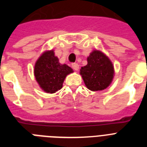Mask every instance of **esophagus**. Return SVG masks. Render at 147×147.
<instances>
[{
    "instance_id": "esophagus-1",
    "label": "esophagus",
    "mask_w": 147,
    "mask_h": 147,
    "mask_svg": "<svg viewBox=\"0 0 147 147\" xmlns=\"http://www.w3.org/2000/svg\"><path fill=\"white\" fill-rule=\"evenodd\" d=\"M71 67H72V69L75 70V71H78V69H79V65L78 63H72L71 64Z\"/></svg>"
}]
</instances>
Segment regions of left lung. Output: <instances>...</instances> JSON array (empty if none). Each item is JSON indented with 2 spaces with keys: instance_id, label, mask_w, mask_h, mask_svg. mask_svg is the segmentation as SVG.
<instances>
[{
  "instance_id": "obj_1",
  "label": "left lung",
  "mask_w": 147,
  "mask_h": 147,
  "mask_svg": "<svg viewBox=\"0 0 147 147\" xmlns=\"http://www.w3.org/2000/svg\"><path fill=\"white\" fill-rule=\"evenodd\" d=\"M88 64L80 69V75L86 87L97 92L107 88L112 82L114 65L107 55L99 50H93L87 58Z\"/></svg>"
}]
</instances>
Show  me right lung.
<instances>
[{"label": "right lung", "mask_w": 147, "mask_h": 147, "mask_svg": "<svg viewBox=\"0 0 147 147\" xmlns=\"http://www.w3.org/2000/svg\"><path fill=\"white\" fill-rule=\"evenodd\" d=\"M73 69L59 63L54 51H46L40 55L34 66V76L40 87L47 93H55L62 88V84Z\"/></svg>", "instance_id": "obj_1"}]
</instances>
